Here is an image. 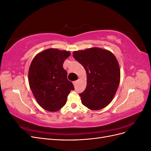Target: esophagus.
<instances>
[{
  "label": "esophagus",
  "mask_w": 151,
  "mask_h": 151,
  "mask_svg": "<svg viewBox=\"0 0 151 151\" xmlns=\"http://www.w3.org/2000/svg\"><path fill=\"white\" fill-rule=\"evenodd\" d=\"M77 82H78V81H74V82H73V84H74V86L77 84Z\"/></svg>",
  "instance_id": "esophagus-1"
}]
</instances>
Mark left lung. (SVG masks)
Here are the masks:
<instances>
[{
    "mask_svg": "<svg viewBox=\"0 0 151 151\" xmlns=\"http://www.w3.org/2000/svg\"><path fill=\"white\" fill-rule=\"evenodd\" d=\"M73 57L85 68L87 86L81 93L83 105L99 110L111 103L120 81L119 63L109 50L93 47L73 52Z\"/></svg>",
    "mask_w": 151,
    "mask_h": 151,
    "instance_id": "8db88e82",
    "label": "left lung"
}]
</instances>
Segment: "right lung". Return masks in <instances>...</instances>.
Returning a JSON list of instances; mask_svg holds the SVG:
<instances>
[{"label": "right lung", "instance_id": "obj_1", "mask_svg": "<svg viewBox=\"0 0 151 151\" xmlns=\"http://www.w3.org/2000/svg\"><path fill=\"white\" fill-rule=\"evenodd\" d=\"M70 55L66 50L48 48L34 57L28 71L29 87L40 106L48 111H57L64 106L74 86L67 79L63 63Z\"/></svg>", "mask_w": 151, "mask_h": 151}]
</instances>
